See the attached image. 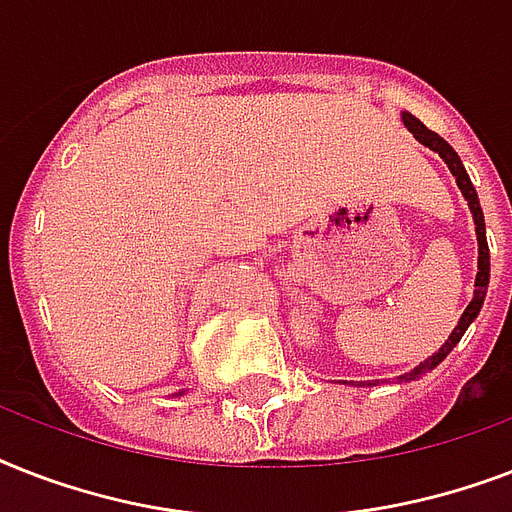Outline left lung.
<instances>
[{"label": "left lung", "mask_w": 512, "mask_h": 512, "mask_svg": "<svg viewBox=\"0 0 512 512\" xmlns=\"http://www.w3.org/2000/svg\"><path fill=\"white\" fill-rule=\"evenodd\" d=\"M401 122H404L406 130L412 132L417 143H422V146L430 148V151H436V154L444 159V164L449 167V172L454 175V180H457V188H460L462 196H465V201H468L470 215H473V223H476V239H478V273H476V292H473V300H470V305L465 308V313L460 316V321H457V327L452 329L449 340H446L444 345H441V348L433 353V356H428L425 361H420V366H414L412 372H404L401 377H398V382H412V380H420L422 374H428L430 369H436V366L441 364V361H444L449 353H452L454 345L462 340V335L468 332L470 324L478 319L481 305H484V300H486V287H489V244H486V223H484V212H481V201H478L476 188H473V183H470L468 170L462 167V159L457 156V151H454V148L449 146L444 138H441V135H436L433 130H428V127H425V124H422L417 116L409 114V111H401ZM374 382H380V380L358 382V388H372Z\"/></svg>", "instance_id": "1"}]
</instances>
